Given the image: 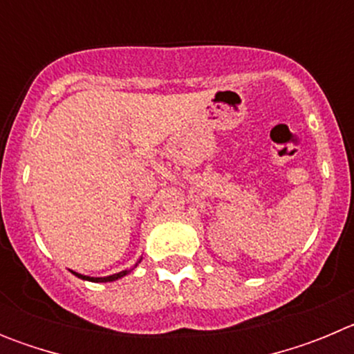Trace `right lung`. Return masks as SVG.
<instances>
[{
    "label": "right lung",
    "mask_w": 354,
    "mask_h": 354,
    "mask_svg": "<svg viewBox=\"0 0 354 354\" xmlns=\"http://www.w3.org/2000/svg\"><path fill=\"white\" fill-rule=\"evenodd\" d=\"M142 262V259H140L136 264H134V268ZM134 268H131V270H124L120 271V273H115V274H109V277H86V274H81V273H76V271H72V274H76L77 278H81V280H88V282H115V280H118V278L126 277V274H129L131 271L134 270Z\"/></svg>",
    "instance_id": "add662e5"
}]
</instances>
